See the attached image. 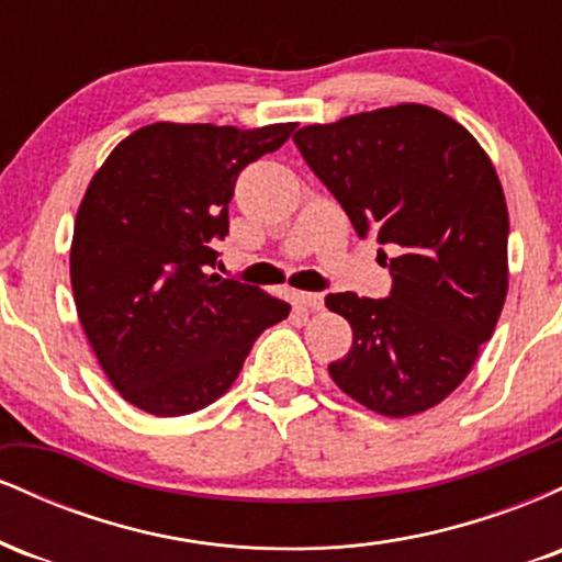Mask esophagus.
I'll return each mask as SVG.
<instances>
[{"instance_id":"34e87169","label":"esophagus","mask_w":562,"mask_h":562,"mask_svg":"<svg viewBox=\"0 0 562 562\" xmlns=\"http://www.w3.org/2000/svg\"><path fill=\"white\" fill-rule=\"evenodd\" d=\"M299 301L312 312H322L325 308V295L322 293H299Z\"/></svg>"}]
</instances>
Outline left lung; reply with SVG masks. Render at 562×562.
I'll return each instance as SVG.
<instances>
[{
	"label": "left lung",
	"mask_w": 562,
	"mask_h": 562,
	"mask_svg": "<svg viewBox=\"0 0 562 562\" xmlns=\"http://www.w3.org/2000/svg\"><path fill=\"white\" fill-rule=\"evenodd\" d=\"M293 142L357 235L378 237L393 280L389 299H325L353 330L333 380L385 417L430 409L468 378L505 306L509 218L492 160L428 105L303 126Z\"/></svg>",
	"instance_id": "1"
}]
</instances>
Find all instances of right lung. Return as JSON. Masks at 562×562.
<instances>
[{
  "label": "right lung",
  "instance_id": "right-lung-1",
  "mask_svg": "<svg viewBox=\"0 0 562 562\" xmlns=\"http://www.w3.org/2000/svg\"><path fill=\"white\" fill-rule=\"evenodd\" d=\"M295 124H153L128 134L76 214L70 285L100 367L128 404L179 417L216 402L285 301L211 272L240 171Z\"/></svg>",
  "mask_w": 562,
  "mask_h": 562
}]
</instances>
